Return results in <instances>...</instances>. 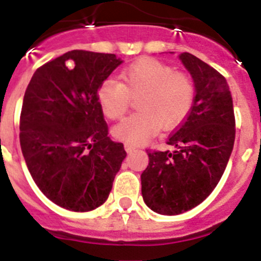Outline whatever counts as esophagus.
I'll return each mask as SVG.
<instances>
[{"instance_id":"34e87169","label":"esophagus","mask_w":261,"mask_h":261,"mask_svg":"<svg viewBox=\"0 0 261 261\" xmlns=\"http://www.w3.org/2000/svg\"><path fill=\"white\" fill-rule=\"evenodd\" d=\"M125 150L127 153H131V152H133V150H135V147H134V145H131V144H127V143H126V144H125Z\"/></svg>"}]
</instances>
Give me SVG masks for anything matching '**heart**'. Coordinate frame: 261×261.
Masks as SVG:
<instances>
[{"mask_svg": "<svg viewBox=\"0 0 261 261\" xmlns=\"http://www.w3.org/2000/svg\"><path fill=\"white\" fill-rule=\"evenodd\" d=\"M122 84L106 80L97 90V101L108 118L122 117L130 96H138L139 112L113 127L118 140L142 145L158 133L176 127L187 118L194 104L196 87L189 75L153 58H142L121 73Z\"/></svg>", "mask_w": 261, "mask_h": 261, "instance_id": "b5f03b06", "label": "heart"}]
</instances>
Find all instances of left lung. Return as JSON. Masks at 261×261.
Instances as JSON below:
<instances>
[{"label": "left lung", "instance_id": "left-lung-1", "mask_svg": "<svg viewBox=\"0 0 261 261\" xmlns=\"http://www.w3.org/2000/svg\"><path fill=\"white\" fill-rule=\"evenodd\" d=\"M179 60L196 87L186 121L169 136L170 152H149L142 174L145 204L161 215H179L207 198L224 174L236 136L232 94L223 75L189 53Z\"/></svg>", "mask_w": 261, "mask_h": 261}]
</instances>
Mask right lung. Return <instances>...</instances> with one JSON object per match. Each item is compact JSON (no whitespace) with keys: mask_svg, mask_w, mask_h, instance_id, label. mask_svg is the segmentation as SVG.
<instances>
[{"mask_svg":"<svg viewBox=\"0 0 261 261\" xmlns=\"http://www.w3.org/2000/svg\"><path fill=\"white\" fill-rule=\"evenodd\" d=\"M114 54L73 50L38 68L24 94L20 147L40 191L86 213L108 198L126 152L112 142L99 86L122 64Z\"/></svg>","mask_w":261,"mask_h":261,"instance_id":"1","label":"right lung"}]
</instances>
